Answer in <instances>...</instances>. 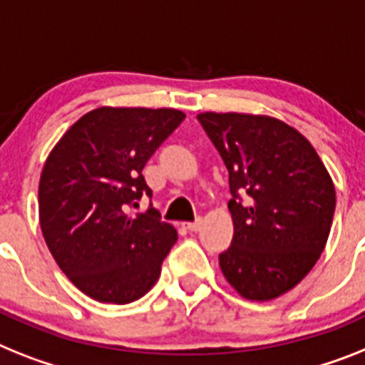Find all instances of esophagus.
<instances>
[{
	"label": "esophagus",
	"instance_id": "1",
	"mask_svg": "<svg viewBox=\"0 0 365 365\" xmlns=\"http://www.w3.org/2000/svg\"><path fill=\"white\" fill-rule=\"evenodd\" d=\"M185 227L188 231H200L201 230V220H195V222H188V224H185Z\"/></svg>",
	"mask_w": 365,
	"mask_h": 365
}]
</instances>
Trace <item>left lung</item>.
<instances>
[{"mask_svg":"<svg viewBox=\"0 0 365 365\" xmlns=\"http://www.w3.org/2000/svg\"><path fill=\"white\" fill-rule=\"evenodd\" d=\"M230 171L233 240L220 254L231 287L272 300L300 284L327 246L336 188L317 150L269 115H197Z\"/></svg>","mask_w":365,"mask_h":365,"instance_id":"left-lung-1","label":"left lung"}]
</instances>
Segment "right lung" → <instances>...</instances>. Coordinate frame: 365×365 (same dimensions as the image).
<instances>
[{
  "mask_svg": "<svg viewBox=\"0 0 365 365\" xmlns=\"http://www.w3.org/2000/svg\"><path fill=\"white\" fill-rule=\"evenodd\" d=\"M182 119L173 108H96L63 134L44 162L42 237L67 278L98 302L143 297L175 244V227L158 210L132 218L126 209L150 197L141 171Z\"/></svg>",
  "mask_w": 365,
  "mask_h": 365,
  "instance_id": "right-lung-1",
  "label": "right lung"
}]
</instances>
